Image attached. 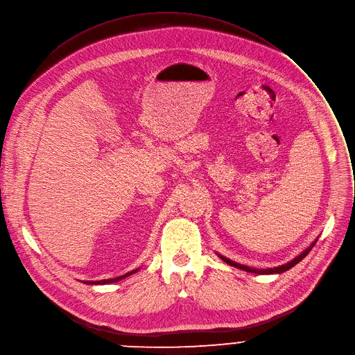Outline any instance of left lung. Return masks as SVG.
<instances>
[{
  "label": "left lung",
  "instance_id": "8db88e82",
  "mask_svg": "<svg viewBox=\"0 0 355 355\" xmlns=\"http://www.w3.org/2000/svg\"><path fill=\"white\" fill-rule=\"evenodd\" d=\"M317 241H318V238H315L314 242H313L307 249H304L300 254H297V256L295 257V259H292V261L284 263V265H280V266H276V268H268V269L250 268V266L238 263V262H235V261H231V259H228V257H225V256H222V254H219V253H216V254L219 256V259H222L225 263H228V265H231V266H234V268H238V269L245 270V272H249V273H256V275H279V273H283V272H286V270H288V269H292V268H293L295 265H297L302 259H304V257L307 256V253L311 250V248L315 245Z\"/></svg>",
  "mask_w": 355,
  "mask_h": 355
}]
</instances>
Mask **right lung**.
Returning <instances> with one entry per match:
<instances>
[{
    "instance_id": "right-lung-1",
    "label": "right lung",
    "mask_w": 355,
    "mask_h": 355,
    "mask_svg": "<svg viewBox=\"0 0 355 355\" xmlns=\"http://www.w3.org/2000/svg\"><path fill=\"white\" fill-rule=\"evenodd\" d=\"M139 269H140V268H137V269H135V270H132V272H128V273H125V275H121V276L113 277V279H103V280H83V283H86V284H110V283H116V282H119V280H121V279H124V277H127V276H130V275H133V273L139 272Z\"/></svg>"
}]
</instances>
